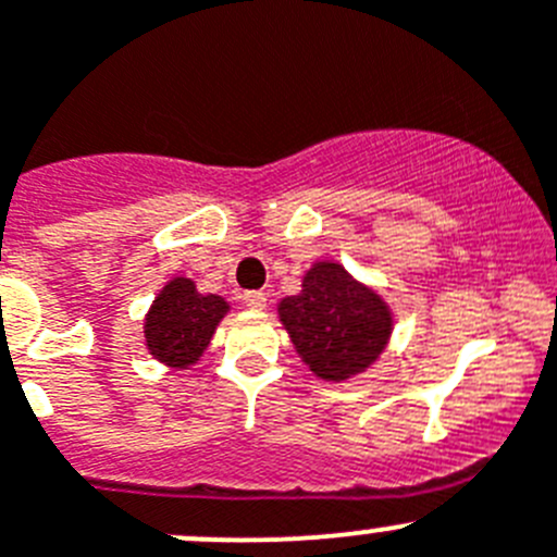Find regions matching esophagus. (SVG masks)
<instances>
[{"mask_svg":"<svg viewBox=\"0 0 557 557\" xmlns=\"http://www.w3.org/2000/svg\"><path fill=\"white\" fill-rule=\"evenodd\" d=\"M242 302L252 310H263L267 308V294L263 290H244Z\"/></svg>","mask_w":557,"mask_h":557,"instance_id":"1","label":"esophagus"}]
</instances>
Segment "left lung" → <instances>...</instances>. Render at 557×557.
<instances>
[{
  "label": "left lung",
  "mask_w": 557,
  "mask_h": 557,
  "mask_svg": "<svg viewBox=\"0 0 557 557\" xmlns=\"http://www.w3.org/2000/svg\"><path fill=\"white\" fill-rule=\"evenodd\" d=\"M280 319L310 371L332 382L366 371L389 337L382 299L337 263H315L302 294L283 299Z\"/></svg>",
  "instance_id": "left-lung-1"
}]
</instances>
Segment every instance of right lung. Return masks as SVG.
Wrapping results in <instances>:
<instances>
[{
    "label": "right lung",
    "mask_w": 557,
    "mask_h": 557,
    "mask_svg": "<svg viewBox=\"0 0 557 557\" xmlns=\"http://www.w3.org/2000/svg\"><path fill=\"white\" fill-rule=\"evenodd\" d=\"M225 313V299L197 294L191 280L175 277L156 296L153 308L145 319L150 355L175 368L191 366L206 351Z\"/></svg>",
    "instance_id": "obj_1"
}]
</instances>
